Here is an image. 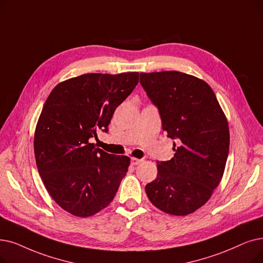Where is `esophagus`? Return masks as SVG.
<instances>
[{
	"mask_svg": "<svg viewBox=\"0 0 263 263\" xmlns=\"http://www.w3.org/2000/svg\"><path fill=\"white\" fill-rule=\"evenodd\" d=\"M142 162V159H138V158H131V163L133 165H138Z\"/></svg>",
	"mask_w": 263,
	"mask_h": 263,
	"instance_id": "34e87169",
	"label": "esophagus"
}]
</instances>
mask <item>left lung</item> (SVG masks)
Returning <instances> with one entry per match:
<instances>
[{"label": "left lung", "mask_w": 263, "mask_h": 263, "mask_svg": "<svg viewBox=\"0 0 263 263\" xmlns=\"http://www.w3.org/2000/svg\"><path fill=\"white\" fill-rule=\"evenodd\" d=\"M140 82L158 107L162 129L176 140L175 155L158 162V174L145 187L157 209L174 216L199 210L222 178L230 132L210 85L177 71L141 73ZM176 146V144H174Z\"/></svg>", "instance_id": "1"}]
</instances>
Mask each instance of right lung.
<instances>
[{
    "mask_svg": "<svg viewBox=\"0 0 263 263\" xmlns=\"http://www.w3.org/2000/svg\"><path fill=\"white\" fill-rule=\"evenodd\" d=\"M139 83L138 72L90 73L57 85L34 133L39 173L49 196L76 217H90L112 201L130 158L96 148L89 139L107 132L114 111Z\"/></svg>",
    "mask_w": 263,
    "mask_h": 263,
    "instance_id": "obj_1",
    "label": "right lung"
}]
</instances>
